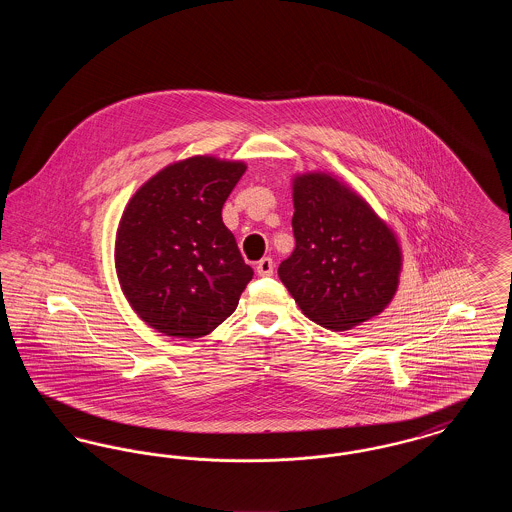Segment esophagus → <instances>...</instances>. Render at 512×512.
<instances>
[{"instance_id":"obj_1","label":"esophagus","mask_w":512,"mask_h":512,"mask_svg":"<svg viewBox=\"0 0 512 512\" xmlns=\"http://www.w3.org/2000/svg\"><path fill=\"white\" fill-rule=\"evenodd\" d=\"M257 274L259 276H272L274 274V261L270 257H263L259 263H257Z\"/></svg>"}]
</instances>
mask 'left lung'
Instances as JSON below:
<instances>
[{
    "label": "left lung",
    "mask_w": 512,
    "mask_h": 512,
    "mask_svg": "<svg viewBox=\"0 0 512 512\" xmlns=\"http://www.w3.org/2000/svg\"><path fill=\"white\" fill-rule=\"evenodd\" d=\"M295 249L278 276L303 315L349 330L384 311L397 290L401 251L365 201L328 174L293 180Z\"/></svg>",
    "instance_id": "left-lung-1"
}]
</instances>
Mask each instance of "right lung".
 <instances>
[{"instance_id":"add662e5","label":"right lung","mask_w":512,"mask_h":512,"mask_svg":"<svg viewBox=\"0 0 512 512\" xmlns=\"http://www.w3.org/2000/svg\"><path fill=\"white\" fill-rule=\"evenodd\" d=\"M244 163L192 157L157 172L124 209L115 263L132 309L157 332L201 338L230 317L253 268L222 205Z\"/></svg>"}]
</instances>
